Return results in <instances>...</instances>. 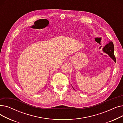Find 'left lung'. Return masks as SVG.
Here are the masks:
<instances>
[{"label": "left lung", "mask_w": 123, "mask_h": 123, "mask_svg": "<svg viewBox=\"0 0 123 123\" xmlns=\"http://www.w3.org/2000/svg\"><path fill=\"white\" fill-rule=\"evenodd\" d=\"M114 44L113 42L112 41H110L109 43H108L106 45H105V47L103 48V51L106 53H107V54H108L109 56L115 62H116V57L114 55Z\"/></svg>", "instance_id": "1"}]
</instances>
